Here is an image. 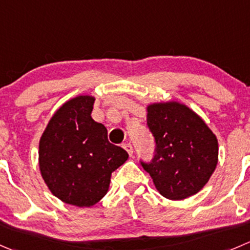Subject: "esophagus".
Here are the masks:
<instances>
[{
	"mask_svg": "<svg viewBox=\"0 0 250 250\" xmlns=\"http://www.w3.org/2000/svg\"><path fill=\"white\" fill-rule=\"evenodd\" d=\"M123 147H125V151H127L128 154H129V156H132V155H133V146H132V144H129V143H127V144H123Z\"/></svg>",
	"mask_w": 250,
	"mask_h": 250,
	"instance_id": "obj_1",
	"label": "esophagus"
}]
</instances>
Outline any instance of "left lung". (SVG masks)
<instances>
[{"mask_svg": "<svg viewBox=\"0 0 250 250\" xmlns=\"http://www.w3.org/2000/svg\"><path fill=\"white\" fill-rule=\"evenodd\" d=\"M146 111L156 154L150 164L142 162V166L162 197L183 200L197 194L216 168V135L184 104L154 103L147 105Z\"/></svg>", "mask_w": 250, "mask_h": 250, "instance_id": "left-lung-1", "label": "left lung"}]
</instances>
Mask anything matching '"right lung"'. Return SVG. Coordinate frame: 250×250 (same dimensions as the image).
<instances>
[{
  "instance_id": "add662e5",
  "label": "right lung",
  "mask_w": 250,
  "mask_h": 250,
  "mask_svg": "<svg viewBox=\"0 0 250 250\" xmlns=\"http://www.w3.org/2000/svg\"><path fill=\"white\" fill-rule=\"evenodd\" d=\"M95 98L79 95L51 117L39 143V167L55 197L89 208L106 195L111 174L128 159L107 139V129L91 118Z\"/></svg>"
}]
</instances>
